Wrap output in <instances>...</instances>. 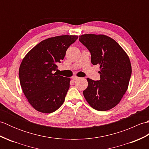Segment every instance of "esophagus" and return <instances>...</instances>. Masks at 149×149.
<instances>
[{"instance_id": "1", "label": "esophagus", "mask_w": 149, "mask_h": 149, "mask_svg": "<svg viewBox=\"0 0 149 149\" xmlns=\"http://www.w3.org/2000/svg\"><path fill=\"white\" fill-rule=\"evenodd\" d=\"M79 78V77H77V76H73V77H72V80H73V81H75V80H77V79H78Z\"/></svg>"}]
</instances>
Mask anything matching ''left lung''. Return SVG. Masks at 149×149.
Returning <instances> with one entry per match:
<instances>
[{
    "instance_id": "left-lung-1",
    "label": "left lung",
    "mask_w": 149,
    "mask_h": 149,
    "mask_svg": "<svg viewBox=\"0 0 149 149\" xmlns=\"http://www.w3.org/2000/svg\"><path fill=\"white\" fill-rule=\"evenodd\" d=\"M79 42L91 53V63L100 66V79L87 78L88 86L83 91L84 97L97 111L112 109L128 88L132 72L129 57L115 40L104 34H83Z\"/></svg>"
}]
</instances>
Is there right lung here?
Segmentation results:
<instances>
[{
	"label": "right lung",
	"mask_w": 149,
	"mask_h": 149,
	"mask_svg": "<svg viewBox=\"0 0 149 149\" xmlns=\"http://www.w3.org/2000/svg\"><path fill=\"white\" fill-rule=\"evenodd\" d=\"M77 38L75 35L49 38L33 47L22 60L19 68L22 89L38 111L54 112L64 102L70 79L54 72Z\"/></svg>",
	"instance_id": "add662e5"
}]
</instances>
